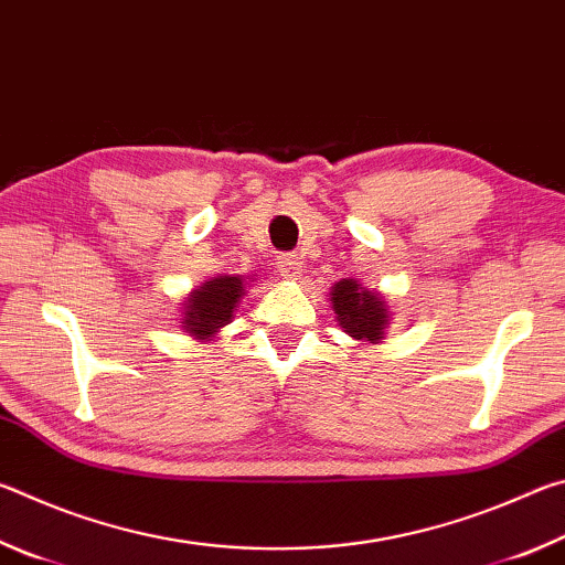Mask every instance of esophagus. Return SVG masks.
I'll use <instances>...</instances> for the list:
<instances>
[{
	"instance_id": "1",
	"label": "esophagus",
	"mask_w": 565,
	"mask_h": 565,
	"mask_svg": "<svg viewBox=\"0 0 565 565\" xmlns=\"http://www.w3.org/2000/svg\"><path fill=\"white\" fill-rule=\"evenodd\" d=\"M276 269H279L284 279H299L303 271V262L296 254H284L279 256V262H276Z\"/></svg>"
}]
</instances>
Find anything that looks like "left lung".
I'll list each match as a JSON object with an SVG mask.
<instances>
[{
  "label": "left lung",
  "mask_w": 565,
  "mask_h": 565,
  "mask_svg": "<svg viewBox=\"0 0 565 565\" xmlns=\"http://www.w3.org/2000/svg\"><path fill=\"white\" fill-rule=\"evenodd\" d=\"M331 309L343 333L359 343H381L391 327L388 301L384 294L369 291L356 279H341L331 286Z\"/></svg>",
  "instance_id": "obj_1"
}]
</instances>
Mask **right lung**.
<instances>
[{"mask_svg":"<svg viewBox=\"0 0 565 565\" xmlns=\"http://www.w3.org/2000/svg\"><path fill=\"white\" fill-rule=\"evenodd\" d=\"M246 294V276L218 274L206 279L202 286L186 294L181 303L179 327L184 329L191 339L196 341H214L228 321L234 319V311L242 303Z\"/></svg>","mask_w":565,"mask_h":565,"instance_id":"add662e5","label":"right lung"}]
</instances>
